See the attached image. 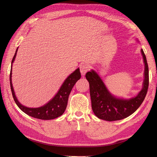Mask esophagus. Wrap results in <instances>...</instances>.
<instances>
[{"instance_id": "esophagus-1", "label": "esophagus", "mask_w": 157, "mask_h": 157, "mask_svg": "<svg viewBox=\"0 0 157 157\" xmlns=\"http://www.w3.org/2000/svg\"><path fill=\"white\" fill-rule=\"evenodd\" d=\"M89 70V66L87 64H83L80 66V71L82 75H84L86 74L87 71Z\"/></svg>"}]
</instances>
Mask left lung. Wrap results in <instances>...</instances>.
<instances>
[{
	"label": "left lung",
	"mask_w": 157,
	"mask_h": 157,
	"mask_svg": "<svg viewBox=\"0 0 157 157\" xmlns=\"http://www.w3.org/2000/svg\"><path fill=\"white\" fill-rule=\"evenodd\" d=\"M141 51L145 63V79L141 91L133 98L123 99L112 95L95 71L87 72L92 110L98 118L110 122L126 118L136 112L144 101L149 87V67L143 49Z\"/></svg>",
	"instance_id": "obj_1"
}]
</instances>
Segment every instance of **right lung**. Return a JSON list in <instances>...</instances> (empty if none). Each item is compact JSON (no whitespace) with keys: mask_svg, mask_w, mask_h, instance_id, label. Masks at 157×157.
I'll use <instances>...</instances> for the list:
<instances>
[{"mask_svg":"<svg viewBox=\"0 0 157 157\" xmlns=\"http://www.w3.org/2000/svg\"><path fill=\"white\" fill-rule=\"evenodd\" d=\"M17 50L15 52V55L13 57L12 61V63L14 62L16 56ZM81 78V73H80L79 69L75 70L73 73H71L68 78L66 79L63 84L62 85L59 91H58L56 95L53 97V98L49 101L48 103L44 105L43 106L39 107V108H28L24 105H22L20 102L17 101L15 95V93L13 89L12 83V68L10 70V87L12 93L13 98L16 105L19 108L28 115L33 117L35 118L41 119V120H52L59 117L64 113L66 109L67 104H68V100L70 93L75 83Z\"/></svg>","mask_w":157,"mask_h":157,"instance_id":"1","label":"right lung"}]
</instances>
